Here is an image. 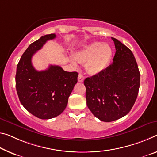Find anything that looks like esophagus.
Here are the masks:
<instances>
[{"label":"esophagus","instance_id":"1","mask_svg":"<svg viewBox=\"0 0 157 157\" xmlns=\"http://www.w3.org/2000/svg\"><path fill=\"white\" fill-rule=\"evenodd\" d=\"M84 76L83 75L79 74L78 76V82H82L84 81Z\"/></svg>","mask_w":157,"mask_h":157}]
</instances>
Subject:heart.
<instances>
[{
    "instance_id": "b5f03b06",
    "label": "heart",
    "mask_w": 157,
    "mask_h": 157,
    "mask_svg": "<svg viewBox=\"0 0 157 157\" xmlns=\"http://www.w3.org/2000/svg\"><path fill=\"white\" fill-rule=\"evenodd\" d=\"M112 55L113 51L108 44L94 42L76 52L73 54L75 59H71V61L74 66L77 65L76 61L79 63L86 62L85 68L88 73L96 75L103 72L108 67Z\"/></svg>"
}]
</instances>
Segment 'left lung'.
Listing matches in <instances>:
<instances>
[{"label": "left lung", "mask_w": 157, "mask_h": 157, "mask_svg": "<svg viewBox=\"0 0 157 157\" xmlns=\"http://www.w3.org/2000/svg\"><path fill=\"white\" fill-rule=\"evenodd\" d=\"M112 40L116 49L113 63L84 81L86 105L96 117L105 122L130 112L140 87V75L133 52L118 40Z\"/></svg>", "instance_id": "8db88e82"}]
</instances>
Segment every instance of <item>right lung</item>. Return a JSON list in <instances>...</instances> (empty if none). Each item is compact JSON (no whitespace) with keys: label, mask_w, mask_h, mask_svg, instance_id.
<instances>
[{"label":"right lung","mask_w":157,"mask_h":157,"mask_svg":"<svg viewBox=\"0 0 157 157\" xmlns=\"http://www.w3.org/2000/svg\"><path fill=\"white\" fill-rule=\"evenodd\" d=\"M54 33L42 36L29 46L17 64L16 89L21 105L33 115L49 119L63 113L68 97L78 82L77 72H67L59 66H49L38 71L32 65L33 54L47 40L54 39Z\"/></svg>","instance_id":"right-lung-1"}]
</instances>
